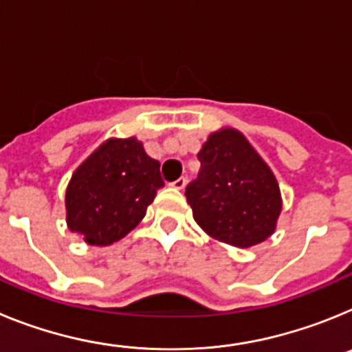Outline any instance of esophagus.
I'll list each match as a JSON object with an SVG mask.
<instances>
[{
    "label": "esophagus",
    "mask_w": 352,
    "mask_h": 352,
    "mask_svg": "<svg viewBox=\"0 0 352 352\" xmlns=\"http://www.w3.org/2000/svg\"><path fill=\"white\" fill-rule=\"evenodd\" d=\"M185 185H186V179L185 178H178V179H176V182L170 183V186H173L174 190H183V188H185Z\"/></svg>",
    "instance_id": "34e87169"
}]
</instances>
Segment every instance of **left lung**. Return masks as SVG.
I'll return each mask as SVG.
<instances>
[{
	"label": "left lung",
	"instance_id": "obj_1",
	"mask_svg": "<svg viewBox=\"0 0 352 352\" xmlns=\"http://www.w3.org/2000/svg\"><path fill=\"white\" fill-rule=\"evenodd\" d=\"M197 157L201 173L185 192L197 226L238 248L266 241L276 229L282 195L256 148L239 130L223 126L208 135Z\"/></svg>",
	"mask_w": 352,
	"mask_h": 352
}]
</instances>
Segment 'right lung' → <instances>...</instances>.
I'll list each match as a JSON object with an SVG mask.
<instances>
[{"instance_id": "right-lung-1", "label": "right lung", "mask_w": 352, "mask_h": 352, "mask_svg": "<svg viewBox=\"0 0 352 352\" xmlns=\"http://www.w3.org/2000/svg\"><path fill=\"white\" fill-rule=\"evenodd\" d=\"M162 186L160 162L146 153L138 138L107 139L68 182V229L88 245H113L144 219Z\"/></svg>"}]
</instances>
